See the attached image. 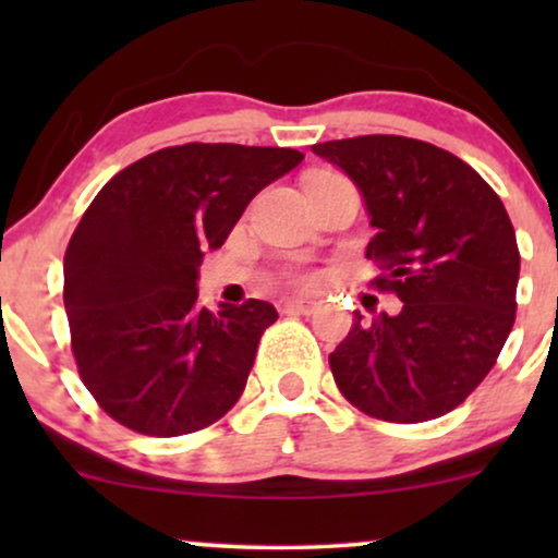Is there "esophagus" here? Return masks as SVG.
I'll use <instances>...</instances> for the list:
<instances>
[{"label":"esophagus","mask_w":558,"mask_h":558,"mask_svg":"<svg viewBox=\"0 0 558 558\" xmlns=\"http://www.w3.org/2000/svg\"><path fill=\"white\" fill-rule=\"evenodd\" d=\"M315 310H317L315 301H304V299L280 301V312H283V315H312Z\"/></svg>","instance_id":"obj_1"}]
</instances>
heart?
Returning a JSON list of instances; mask_svg holds the SVG:
<instances>
[{"label": "heart", "mask_w": 558, "mask_h": 558, "mask_svg": "<svg viewBox=\"0 0 558 558\" xmlns=\"http://www.w3.org/2000/svg\"><path fill=\"white\" fill-rule=\"evenodd\" d=\"M299 283L304 286V288H317V286H319V275H315V272H310V275H301V278H299Z\"/></svg>", "instance_id": "obj_1"}]
</instances>
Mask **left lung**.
<instances>
[{"mask_svg":"<svg viewBox=\"0 0 558 558\" xmlns=\"http://www.w3.org/2000/svg\"><path fill=\"white\" fill-rule=\"evenodd\" d=\"M354 181L377 233L367 259L399 315L360 312L330 354L336 386L369 417L425 422L490 373L517 312L520 248L501 198L427 141L356 136L312 146Z\"/></svg>","mask_w":558,"mask_h":558,"instance_id":"obj_1","label":"left lung"}]
</instances>
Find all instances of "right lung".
Listing matches in <instances>:
<instances>
[{
    "instance_id": "right-lung-1",
    "label": "right lung",
    "mask_w": 558,
    "mask_h": 558,
    "mask_svg": "<svg viewBox=\"0 0 558 558\" xmlns=\"http://www.w3.org/2000/svg\"><path fill=\"white\" fill-rule=\"evenodd\" d=\"M304 159L296 149L183 144L120 170L65 252V312L83 386L120 425L202 430L246 388L272 304L198 306V265L246 204Z\"/></svg>"
}]
</instances>
